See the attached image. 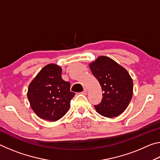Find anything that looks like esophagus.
I'll use <instances>...</instances> for the list:
<instances>
[{
  "mask_svg": "<svg viewBox=\"0 0 160 160\" xmlns=\"http://www.w3.org/2000/svg\"><path fill=\"white\" fill-rule=\"evenodd\" d=\"M82 93L85 95V94H87V93H88V90H87V89H84V91Z\"/></svg>",
  "mask_w": 160,
  "mask_h": 160,
  "instance_id": "1",
  "label": "esophagus"
}]
</instances>
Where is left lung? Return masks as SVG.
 <instances>
[{
    "label": "left lung",
    "instance_id": "left-lung-1",
    "mask_svg": "<svg viewBox=\"0 0 160 160\" xmlns=\"http://www.w3.org/2000/svg\"><path fill=\"white\" fill-rule=\"evenodd\" d=\"M89 67L104 92L102 102L94 106L97 112L107 118L121 114L128 107L133 92V82L128 72L105 56H99L89 63Z\"/></svg>",
    "mask_w": 160,
    "mask_h": 160
}]
</instances>
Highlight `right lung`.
<instances>
[{"mask_svg": "<svg viewBox=\"0 0 160 160\" xmlns=\"http://www.w3.org/2000/svg\"><path fill=\"white\" fill-rule=\"evenodd\" d=\"M62 68L49 63L38 72L30 82L28 98L33 112L39 118L56 121L68 111L75 93L70 91V84L61 78Z\"/></svg>", "mask_w": 160, "mask_h": 160, "instance_id": "1", "label": "right lung"}]
</instances>
